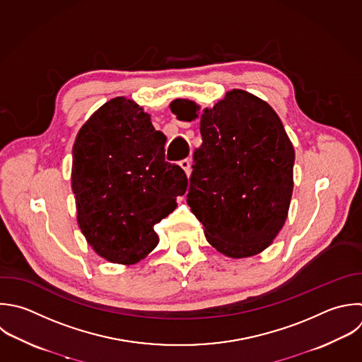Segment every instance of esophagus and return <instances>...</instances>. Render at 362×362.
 Segmentation results:
<instances>
[{"instance_id": "esophagus-1", "label": "esophagus", "mask_w": 362, "mask_h": 362, "mask_svg": "<svg viewBox=\"0 0 362 362\" xmlns=\"http://www.w3.org/2000/svg\"><path fill=\"white\" fill-rule=\"evenodd\" d=\"M180 165H181V168L185 171L187 177H189V175H191V171H192V168H191V160H188V158L181 160V161H180Z\"/></svg>"}]
</instances>
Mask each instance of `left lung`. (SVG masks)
<instances>
[{
	"label": "left lung",
	"mask_w": 362,
	"mask_h": 362,
	"mask_svg": "<svg viewBox=\"0 0 362 362\" xmlns=\"http://www.w3.org/2000/svg\"><path fill=\"white\" fill-rule=\"evenodd\" d=\"M178 120L198 117L188 99L170 105ZM187 202L206 240L225 256L263 252L283 228L291 192L294 148L276 112L240 89L225 95L199 122Z\"/></svg>",
	"instance_id": "1"
}]
</instances>
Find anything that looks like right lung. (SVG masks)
<instances>
[{"label": "right lung", "mask_w": 362, "mask_h": 362, "mask_svg": "<svg viewBox=\"0 0 362 362\" xmlns=\"http://www.w3.org/2000/svg\"><path fill=\"white\" fill-rule=\"evenodd\" d=\"M165 141L150 115L126 98L105 103L78 133L72 163L78 223L109 262L146 257L158 243L154 225L187 191L184 170L164 158Z\"/></svg>", "instance_id": "obj_1"}]
</instances>
